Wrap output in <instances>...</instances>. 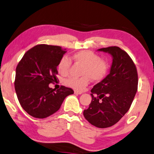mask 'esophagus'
I'll return each instance as SVG.
<instances>
[{
  "label": "esophagus",
  "mask_w": 154,
  "mask_h": 154,
  "mask_svg": "<svg viewBox=\"0 0 154 154\" xmlns=\"http://www.w3.org/2000/svg\"><path fill=\"white\" fill-rule=\"evenodd\" d=\"M74 94H75V95H80L82 94V92L79 91H74Z\"/></svg>",
  "instance_id": "obj_1"
}]
</instances>
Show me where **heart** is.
Here are the masks:
<instances>
[{
	"instance_id": "1",
	"label": "heart",
	"mask_w": 154,
	"mask_h": 154,
	"mask_svg": "<svg viewBox=\"0 0 154 154\" xmlns=\"http://www.w3.org/2000/svg\"><path fill=\"white\" fill-rule=\"evenodd\" d=\"M72 58L75 62L83 66L81 78L70 77L64 81L66 86L77 91H83L92 81H101L106 76L109 69L108 63L101 59L98 54L91 51H81L74 54ZM71 61L68 57L63 56L58 63V71L62 75L68 73Z\"/></svg>"
}]
</instances>
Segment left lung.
<instances>
[{"label":"left lung","instance_id":"obj_1","mask_svg":"<svg viewBox=\"0 0 154 154\" xmlns=\"http://www.w3.org/2000/svg\"><path fill=\"white\" fill-rule=\"evenodd\" d=\"M112 57L109 74L91 89L92 100L84 110L85 119L98 128H108L127 113L137 91L138 74L126 51L117 46L98 49Z\"/></svg>","mask_w":154,"mask_h":154}]
</instances>
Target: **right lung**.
<instances>
[{"label":"right lung","instance_id":"add662e5","mask_svg":"<svg viewBox=\"0 0 154 154\" xmlns=\"http://www.w3.org/2000/svg\"><path fill=\"white\" fill-rule=\"evenodd\" d=\"M66 52L57 45H37L28 51L18 63L15 90L20 106L31 116H50L59 110L66 96L74 93L63 86L56 91L49 87L57 80V66Z\"/></svg>","mask_w":154,"mask_h":154}]
</instances>
